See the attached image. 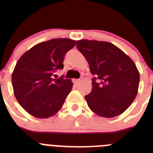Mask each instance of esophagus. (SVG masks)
Instances as JSON below:
<instances>
[{
    "mask_svg": "<svg viewBox=\"0 0 153 153\" xmlns=\"http://www.w3.org/2000/svg\"><path fill=\"white\" fill-rule=\"evenodd\" d=\"M79 81H80V79H75V80H74V82H75V83H79Z\"/></svg>",
    "mask_w": 153,
    "mask_h": 153,
    "instance_id": "1",
    "label": "esophagus"
}]
</instances>
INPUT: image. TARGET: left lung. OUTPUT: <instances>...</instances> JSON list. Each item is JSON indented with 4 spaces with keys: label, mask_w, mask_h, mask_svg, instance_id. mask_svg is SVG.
Returning <instances> with one entry per match:
<instances>
[{
    "label": "left lung",
    "mask_w": 153,
    "mask_h": 153,
    "mask_svg": "<svg viewBox=\"0 0 153 153\" xmlns=\"http://www.w3.org/2000/svg\"><path fill=\"white\" fill-rule=\"evenodd\" d=\"M76 47L94 76L91 92L85 96L90 109L106 118L123 113L136 98L140 84L134 62L109 42L81 40L76 41Z\"/></svg>",
    "instance_id": "8db88e82"
}]
</instances>
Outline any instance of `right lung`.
I'll return each mask as SVG.
<instances>
[{"label":"right lung","instance_id":"obj_1","mask_svg":"<svg viewBox=\"0 0 153 153\" xmlns=\"http://www.w3.org/2000/svg\"><path fill=\"white\" fill-rule=\"evenodd\" d=\"M67 38L42 42L24 53L12 74V86L17 100L28 113L44 119L56 114L73 87L69 79H52L63 68L65 54L75 46Z\"/></svg>","mask_w":153,"mask_h":153}]
</instances>
